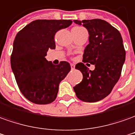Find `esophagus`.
Segmentation results:
<instances>
[{
    "instance_id": "obj_1",
    "label": "esophagus",
    "mask_w": 135,
    "mask_h": 135,
    "mask_svg": "<svg viewBox=\"0 0 135 135\" xmlns=\"http://www.w3.org/2000/svg\"><path fill=\"white\" fill-rule=\"evenodd\" d=\"M74 67H75V66H74V64H71V69L73 70V69H74Z\"/></svg>"
}]
</instances>
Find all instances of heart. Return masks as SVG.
<instances>
[{"label":"heart","mask_w":135,"mask_h":135,"mask_svg":"<svg viewBox=\"0 0 135 135\" xmlns=\"http://www.w3.org/2000/svg\"><path fill=\"white\" fill-rule=\"evenodd\" d=\"M76 28V29H82L83 28H81V27H76V28Z\"/></svg>","instance_id":"heart-1"}]
</instances>
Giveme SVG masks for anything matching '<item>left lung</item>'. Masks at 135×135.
Listing matches in <instances>:
<instances>
[{"mask_svg":"<svg viewBox=\"0 0 135 135\" xmlns=\"http://www.w3.org/2000/svg\"><path fill=\"white\" fill-rule=\"evenodd\" d=\"M89 33V44L84 50L83 62L95 66L94 71L83 63L75 69L83 74V80L74 87L77 97L85 102H96L111 93L121 74L126 52L120 32L100 19L74 20ZM87 65H88V64Z\"/></svg>","mask_w":135,"mask_h":135,"instance_id":"left-lung-1","label":"left lung"}]
</instances>
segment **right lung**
Here are the masks:
<instances>
[{
    "label": "right lung",
    "instance_id": "right-lung-1",
    "mask_svg": "<svg viewBox=\"0 0 135 135\" xmlns=\"http://www.w3.org/2000/svg\"><path fill=\"white\" fill-rule=\"evenodd\" d=\"M71 23L70 20H36L16 35L11 66L21 93L33 103L47 104L55 101L59 84L71 70L66 61L54 65L45 56L49 49H55L56 32Z\"/></svg>",
    "mask_w": 135,
    "mask_h": 135
}]
</instances>
